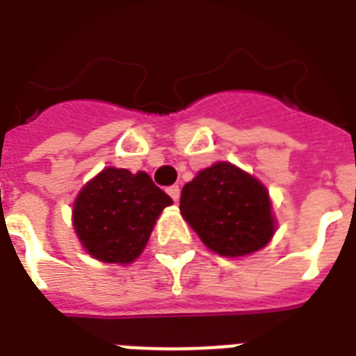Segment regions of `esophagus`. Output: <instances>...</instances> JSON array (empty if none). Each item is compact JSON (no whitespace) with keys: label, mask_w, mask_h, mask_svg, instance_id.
Masks as SVG:
<instances>
[{"label":"esophagus","mask_w":356,"mask_h":356,"mask_svg":"<svg viewBox=\"0 0 356 356\" xmlns=\"http://www.w3.org/2000/svg\"><path fill=\"white\" fill-rule=\"evenodd\" d=\"M168 194H170V197H172L173 201H179V195H181V188H179L177 184H173V186H170V188H168Z\"/></svg>","instance_id":"esophagus-1"}]
</instances>
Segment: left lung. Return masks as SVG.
<instances>
[{"instance_id":"left-lung-1","label":"left lung","mask_w":356,"mask_h":356,"mask_svg":"<svg viewBox=\"0 0 356 356\" xmlns=\"http://www.w3.org/2000/svg\"><path fill=\"white\" fill-rule=\"evenodd\" d=\"M179 209L207 248L231 259L266 248L277 231L268 188L231 162H216L184 184Z\"/></svg>"}]
</instances>
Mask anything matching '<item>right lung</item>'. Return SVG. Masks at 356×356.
<instances>
[{
    "label": "right lung",
    "instance_id": "obj_1",
    "mask_svg": "<svg viewBox=\"0 0 356 356\" xmlns=\"http://www.w3.org/2000/svg\"><path fill=\"white\" fill-rule=\"evenodd\" d=\"M172 197L145 172L108 166L81 188L72 223L86 253L107 264H131Z\"/></svg>",
    "mask_w": 356,
    "mask_h": 356
}]
</instances>
